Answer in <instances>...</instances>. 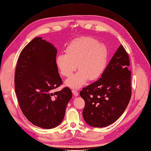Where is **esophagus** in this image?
I'll return each instance as SVG.
<instances>
[{"instance_id":"34e87169","label":"esophagus","mask_w":151,"mask_h":151,"mask_svg":"<svg viewBox=\"0 0 151 151\" xmlns=\"http://www.w3.org/2000/svg\"><path fill=\"white\" fill-rule=\"evenodd\" d=\"M72 91L73 94H74L75 96H78L79 95V93H78L76 90H72Z\"/></svg>"}]
</instances>
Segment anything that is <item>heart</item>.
<instances>
[{
  "instance_id": "heart-1",
  "label": "heart",
  "mask_w": 151,
  "mask_h": 151,
  "mask_svg": "<svg viewBox=\"0 0 151 151\" xmlns=\"http://www.w3.org/2000/svg\"><path fill=\"white\" fill-rule=\"evenodd\" d=\"M65 52V54L58 55L55 60L61 75L70 77L76 70V66L79 70L65 81L66 87L80 88L88 79H98L105 69L108 62L107 49L93 38L84 37L73 40L67 46Z\"/></svg>"
}]
</instances>
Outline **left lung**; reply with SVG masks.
Masks as SVG:
<instances>
[{"label":"left lung","instance_id":"1","mask_svg":"<svg viewBox=\"0 0 151 151\" xmlns=\"http://www.w3.org/2000/svg\"><path fill=\"white\" fill-rule=\"evenodd\" d=\"M129 60L120 45L101 78L80 92L85 101L83 112L87 124L103 128L112 124L125 111L131 96Z\"/></svg>","mask_w":151,"mask_h":151}]
</instances>
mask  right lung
I'll return each mask as SVG.
<instances>
[{
    "label": "right lung",
    "instance_id": "right-lung-1",
    "mask_svg": "<svg viewBox=\"0 0 151 151\" xmlns=\"http://www.w3.org/2000/svg\"><path fill=\"white\" fill-rule=\"evenodd\" d=\"M57 53L53 44L35 37L21 52L14 76L23 114L33 125L48 129L62 122L72 98L68 87L53 93L63 83L55 63Z\"/></svg>",
    "mask_w": 151,
    "mask_h": 151
}]
</instances>
